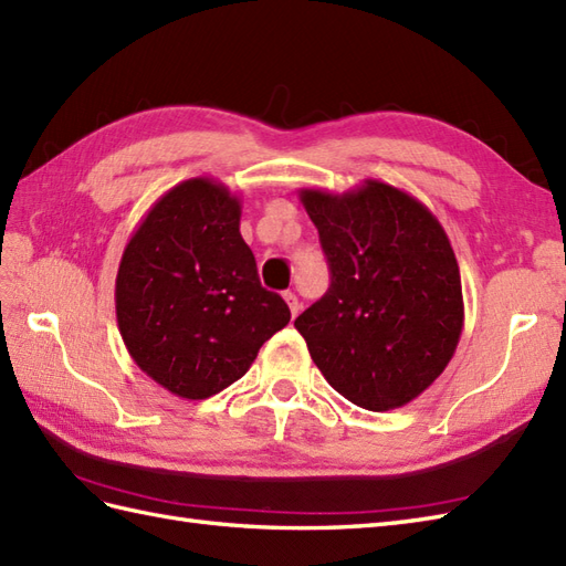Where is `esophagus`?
<instances>
[{
  "instance_id": "obj_1",
  "label": "esophagus",
  "mask_w": 566,
  "mask_h": 566,
  "mask_svg": "<svg viewBox=\"0 0 566 566\" xmlns=\"http://www.w3.org/2000/svg\"><path fill=\"white\" fill-rule=\"evenodd\" d=\"M283 300H285L287 310H291V314L295 316V314L300 312V300H297V295H295L293 291H287V293H283Z\"/></svg>"
}]
</instances>
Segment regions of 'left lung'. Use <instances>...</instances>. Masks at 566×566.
I'll list each match as a JSON object with an SVG mask.
<instances>
[{"instance_id": "1", "label": "left lung", "mask_w": 566, "mask_h": 566, "mask_svg": "<svg viewBox=\"0 0 566 566\" xmlns=\"http://www.w3.org/2000/svg\"><path fill=\"white\" fill-rule=\"evenodd\" d=\"M331 285L295 319L314 365L350 403L394 410L457 353L463 293L444 228L408 191L365 179L343 195L300 189Z\"/></svg>"}]
</instances>
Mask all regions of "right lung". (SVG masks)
<instances>
[{
    "instance_id": "obj_1",
    "label": "right lung",
    "mask_w": 566,
    "mask_h": 566,
    "mask_svg": "<svg viewBox=\"0 0 566 566\" xmlns=\"http://www.w3.org/2000/svg\"><path fill=\"white\" fill-rule=\"evenodd\" d=\"M242 201L213 177H191L150 206L115 281L117 326L142 371L201 401L252 367L291 322L281 295L261 287L240 235Z\"/></svg>"
}]
</instances>
